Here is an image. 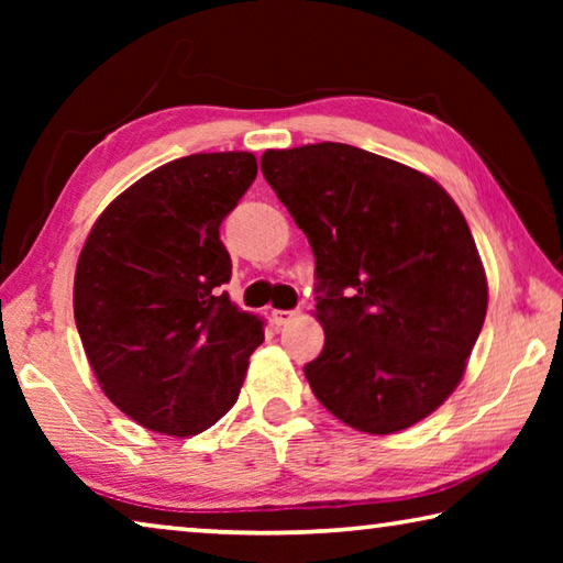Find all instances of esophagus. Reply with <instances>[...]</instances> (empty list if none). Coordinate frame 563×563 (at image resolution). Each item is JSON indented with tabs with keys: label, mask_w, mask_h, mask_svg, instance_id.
Masks as SVG:
<instances>
[{
	"label": "esophagus",
	"mask_w": 563,
	"mask_h": 563,
	"mask_svg": "<svg viewBox=\"0 0 563 563\" xmlns=\"http://www.w3.org/2000/svg\"><path fill=\"white\" fill-rule=\"evenodd\" d=\"M295 316H298V310H273V322L275 325H288Z\"/></svg>",
	"instance_id": "34e87169"
}]
</instances>
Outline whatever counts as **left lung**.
<instances>
[{
    "mask_svg": "<svg viewBox=\"0 0 563 563\" xmlns=\"http://www.w3.org/2000/svg\"><path fill=\"white\" fill-rule=\"evenodd\" d=\"M261 170L316 255L325 347L305 365L340 422L393 434L454 393L487 316V275L450 194L347 144L265 151Z\"/></svg>",
    "mask_w": 563,
    "mask_h": 563,
    "instance_id": "8db88e82",
    "label": "left lung"
}]
</instances>
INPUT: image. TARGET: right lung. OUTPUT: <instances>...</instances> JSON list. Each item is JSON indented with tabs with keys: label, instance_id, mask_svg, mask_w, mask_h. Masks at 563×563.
I'll use <instances>...</instances> for the list:
<instances>
[{
	"label": "right lung",
	"instance_id": "right-lung-1",
	"mask_svg": "<svg viewBox=\"0 0 563 563\" xmlns=\"http://www.w3.org/2000/svg\"><path fill=\"white\" fill-rule=\"evenodd\" d=\"M247 151L194 154L113 198L81 247L74 320L99 385L146 430L190 437L235 405L263 320L231 302L223 218L255 180Z\"/></svg>",
	"mask_w": 563,
	"mask_h": 563
}]
</instances>
